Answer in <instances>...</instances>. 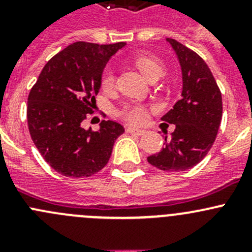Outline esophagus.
I'll use <instances>...</instances> for the list:
<instances>
[{
  "instance_id": "obj_1",
  "label": "esophagus",
  "mask_w": 252,
  "mask_h": 252,
  "mask_svg": "<svg viewBox=\"0 0 252 252\" xmlns=\"http://www.w3.org/2000/svg\"><path fill=\"white\" fill-rule=\"evenodd\" d=\"M126 131H128V133L136 134V135H142V134L146 133V130H145V129H141V128H133V126H129V128H126Z\"/></svg>"
}]
</instances>
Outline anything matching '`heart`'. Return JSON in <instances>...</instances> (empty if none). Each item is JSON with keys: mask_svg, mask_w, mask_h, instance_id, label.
Here are the masks:
<instances>
[{"mask_svg": "<svg viewBox=\"0 0 252 252\" xmlns=\"http://www.w3.org/2000/svg\"><path fill=\"white\" fill-rule=\"evenodd\" d=\"M135 63L139 69L141 70L142 74L149 80L154 77H162V74H163V64L155 56L141 53L135 58ZM114 83H116L114 69L111 65H107L103 69L102 75H101V86H102L103 90L108 91L113 89ZM118 114L124 121L133 124L141 123L146 119V110H145L144 106L139 105V103H126V105L119 108Z\"/></svg>", "mask_w": 252, "mask_h": 252, "instance_id": "obj_1", "label": "heart"}]
</instances>
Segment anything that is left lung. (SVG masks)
<instances>
[{"instance_id": "1", "label": "left lung", "mask_w": 252, "mask_h": 252, "mask_svg": "<svg viewBox=\"0 0 252 252\" xmlns=\"http://www.w3.org/2000/svg\"><path fill=\"white\" fill-rule=\"evenodd\" d=\"M182 69V97L162 121L174 124L164 147L147 157L150 164L166 172L192 168L210 151L222 121V95L206 62L197 53L174 39H166Z\"/></svg>"}]
</instances>
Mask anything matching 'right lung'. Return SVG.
I'll use <instances>...</instances> for the list:
<instances>
[{
    "mask_svg": "<svg viewBox=\"0 0 252 252\" xmlns=\"http://www.w3.org/2000/svg\"><path fill=\"white\" fill-rule=\"evenodd\" d=\"M126 42L97 45L78 41L53 56L28 97L30 135L45 161L62 175L91 177L110 159L124 128L102 121L100 129H84L96 106L101 75L110 58Z\"/></svg>",
    "mask_w": 252,
    "mask_h": 252,
    "instance_id": "right-lung-1",
    "label": "right lung"
}]
</instances>
